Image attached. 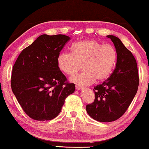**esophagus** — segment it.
Wrapping results in <instances>:
<instances>
[{"label":"esophagus","instance_id":"34e87169","mask_svg":"<svg viewBox=\"0 0 149 149\" xmlns=\"http://www.w3.org/2000/svg\"><path fill=\"white\" fill-rule=\"evenodd\" d=\"M75 88H76L77 90L80 91V90H82V89H83V87L80 86H79V85H76V86H75Z\"/></svg>","mask_w":149,"mask_h":149}]
</instances>
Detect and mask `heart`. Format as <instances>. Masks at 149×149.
<instances>
[{"mask_svg":"<svg viewBox=\"0 0 149 149\" xmlns=\"http://www.w3.org/2000/svg\"><path fill=\"white\" fill-rule=\"evenodd\" d=\"M117 54L114 47L103 45L94 40H86L73 44L72 52L59 54V69L65 74L75 75L82 68L84 71L71 78V81L81 86L101 81L109 77L116 64Z\"/></svg>","mask_w":149,"mask_h":149,"instance_id":"heart-1","label":"heart"}]
</instances>
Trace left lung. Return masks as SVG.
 Listing matches in <instances>:
<instances>
[{
    "instance_id": "8db88e82",
    "label": "left lung",
    "mask_w": 149,
    "mask_h": 149,
    "mask_svg": "<svg viewBox=\"0 0 149 149\" xmlns=\"http://www.w3.org/2000/svg\"><path fill=\"white\" fill-rule=\"evenodd\" d=\"M117 54L115 69L110 77L94 87L95 100L86 105L88 115L100 122H111L121 117L137 92V63L132 53L113 35H108Z\"/></svg>"
}]
</instances>
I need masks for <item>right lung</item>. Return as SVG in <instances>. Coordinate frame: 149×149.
<instances>
[{
    "instance_id": "add662e5",
    "label": "right lung",
    "mask_w": 149,
    "mask_h": 149,
    "mask_svg": "<svg viewBox=\"0 0 149 149\" xmlns=\"http://www.w3.org/2000/svg\"><path fill=\"white\" fill-rule=\"evenodd\" d=\"M70 38L42 34L22 51L13 68L11 87L24 111L36 121L56 117L75 91L59 69L57 58Z\"/></svg>"
}]
</instances>
